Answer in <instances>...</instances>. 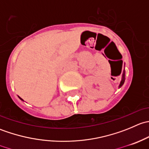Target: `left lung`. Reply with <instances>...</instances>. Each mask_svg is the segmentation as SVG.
Returning <instances> with one entry per match:
<instances>
[{
  "label": "left lung",
  "mask_w": 149,
  "mask_h": 149,
  "mask_svg": "<svg viewBox=\"0 0 149 149\" xmlns=\"http://www.w3.org/2000/svg\"><path fill=\"white\" fill-rule=\"evenodd\" d=\"M121 63H120V65L123 66V61H120ZM125 82V72H123V79H122L121 82H120V87H121L122 86H123V84H124Z\"/></svg>",
  "instance_id": "obj_1"
}]
</instances>
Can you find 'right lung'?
I'll return each mask as SVG.
<instances>
[{
	"label": "right lung",
	"instance_id": "obj_1",
	"mask_svg": "<svg viewBox=\"0 0 149 149\" xmlns=\"http://www.w3.org/2000/svg\"><path fill=\"white\" fill-rule=\"evenodd\" d=\"M19 98H20V97H19ZM20 99H21V98H20ZM21 100H22V99H21Z\"/></svg>",
	"mask_w": 149,
	"mask_h": 149
}]
</instances>
